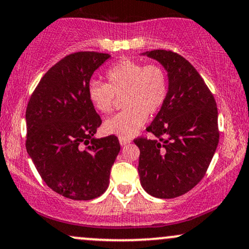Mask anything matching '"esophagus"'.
<instances>
[{
    "instance_id": "34e87169",
    "label": "esophagus",
    "mask_w": 249,
    "mask_h": 249,
    "mask_svg": "<svg viewBox=\"0 0 249 249\" xmlns=\"http://www.w3.org/2000/svg\"><path fill=\"white\" fill-rule=\"evenodd\" d=\"M119 142H121L122 146H124V145H127L128 142H131V141L127 138H119Z\"/></svg>"
}]
</instances>
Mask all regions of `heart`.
Here are the masks:
<instances>
[{"instance_id":"obj_1","label":"heart","mask_w":249,"mask_h":249,"mask_svg":"<svg viewBox=\"0 0 249 249\" xmlns=\"http://www.w3.org/2000/svg\"><path fill=\"white\" fill-rule=\"evenodd\" d=\"M168 93L167 72L159 64L124 58L107 70V83L91 81L88 97L101 113H110L116 97H123L122 112L104 122V131L119 138H130L144 126L147 116L160 110Z\"/></svg>"}]
</instances>
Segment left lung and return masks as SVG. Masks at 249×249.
<instances>
[{"mask_svg": "<svg viewBox=\"0 0 249 249\" xmlns=\"http://www.w3.org/2000/svg\"><path fill=\"white\" fill-rule=\"evenodd\" d=\"M167 71V98L146 130L156 138L138 137V172L152 196L171 199L199 184L219 142L218 108L213 93L187 59L171 50L145 53Z\"/></svg>", "mask_w": 249, "mask_h": 249, "instance_id": "8db88e82", "label": "left lung"}]
</instances>
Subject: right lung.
<instances>
[{
    "instance_id": "1",
    "label": "right lung",
    "mask_w": 249,
    "mask_h": 249,
    "mask_svg": "<svg viewBox=\"0 0 249 249\" xmlns=\"http://www.w3.org/2000/svg\"><path fill=\"white\" fill-rule=\"evenodd\" d=\"M108 53L78 51L42 77L25 112L27 152L43 181L72 200L102 196L121 145L116 136L96 139L102 119L88 97V85Z\"/></svg>"
}]
</instances>
